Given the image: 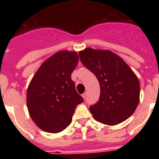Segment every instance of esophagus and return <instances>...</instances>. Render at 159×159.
I'll use <instances>...</instances> for the list:
<instances>
[{
  "mask_svg": "<svg viewBox=\"0 0 159 159\" xmlns=\"http://www.w3.org/2000/svg\"><path fill=\"white\" fill-rule=\"evenodd\" d=\"M82 97H83V98H84V99H85V98H86V97H87V92H84V93L82 95Z\"/></svg>",
  "mask_w": 159,
  "mask_h": 159,
  "instance_id": "34e87169",
  "label": "esophagus"
}]
</instances>
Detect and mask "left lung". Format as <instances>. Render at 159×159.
<instances>
[{
    "instance_id": "obj_1",
    "label": "left lung",
    "mask_w": 159,
    "mask_h": 159,
    "mask_svg": "<svg viewBox=\"0 0 159 159\" xmlns=\"http://www.w3.org/2000/svg\"><path fill=\"white\" fill-rule=\"evenodd\" d=\"M81 62L95 74L100 86L99 101L90 107L96 121L115 126L128 119L139 102V79L124 60L110 50L87 48Z\"/></svg>"
}]
</instances>
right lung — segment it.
I'll use <instances>...</instances> for the list:
<instances>
[{"label":"right lung","instance_id":"right-lung-1","mask_svg":"<svg viewBox=\"0 0 159 159\" xmlns=\"http://www.w3.org/2000/svg\"><path fill=\"white\" fill-rule=\"evenodd\" d=\"M79 62L76 52L59 51L48 58L33 75L27 89L30 117L48 133L64 130L72 120L76 106L84 101L71 75Z\"/></svg>","mask_w":159,"mask_h":159}]
</instances>
